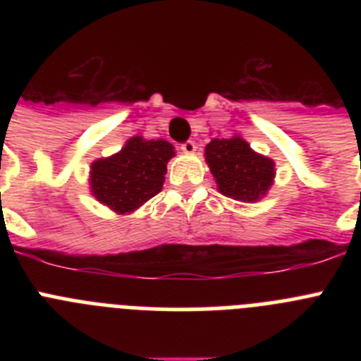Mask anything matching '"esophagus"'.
I'll return each instance as SVG.
<instances>
[{
  "mask_svg": "<svg viewBox=\"0 0 361 361\" xmlns=\"http://www.w3.org/2000/svg\"><path fill=\"white\" fill-rule=\"evenodd\" d=\"M180 149H183V153L193 155V153L197 152V145L193 141H188V142H184V145H180Z\"/></svg>",
  "mask_w": 361,
  "mask_h": 361,
  "instance_id": "obj_1",
  "label": "esophagus"
}]
</instances>
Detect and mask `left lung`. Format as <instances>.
<instances>
[{
	"label": "left lung",
	"instance_id": "1",
	"mask_svg": "<svg viewBox=\"0 0 361 361\" xmlns=\"http://www.w3.org/2000/svg\"><path fill=\"white\" fill-rule=\"evenodd\" d=\"M204 159L222 195L240 202H258L275 183V161L257 153L240 135L212 139Z\"/></svg>",
	"mask_w": 361,
	"mask_h": 361
}]
</instances>
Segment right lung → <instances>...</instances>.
Returning a JSON list of instances; mask_svg holds the SVG:
<instances>
[{"mask_svg":"<svg viewBox=\"0 0 361 361\" xmlns=\"http://www.w3.org/2000/svg\"><path fill=\"white\" fill-rule=\"evenodd\" d=\"M175 148L164 139L135 135L110 157L90 164V193L117 215H130L162 190Z\"/></svg>","mask_w":361,"mask_h":361,"instance_id":"right-lung-1","label":"right lung"}]
</instances>
